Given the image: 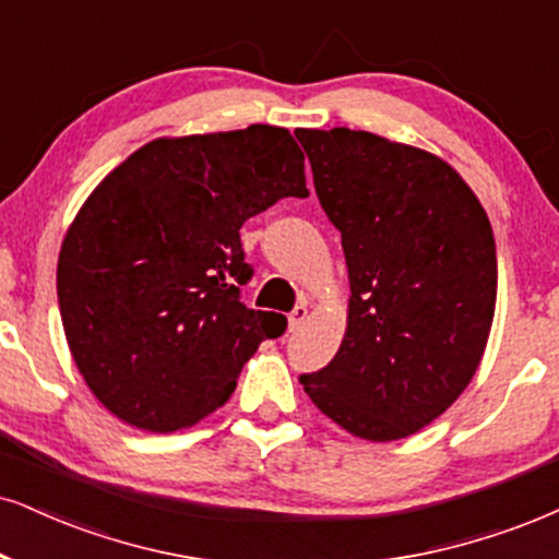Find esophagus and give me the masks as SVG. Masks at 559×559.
Returning <instances> with one entry per match:
<instances>
[{
	"label": "esophagus",
	"mask_w": 559,
	"mask_h": 559,
	"mask_svg": "<svg viewBox=\"0 0 559 559\" xmlns=\"http://www.w3.org/2000/svg\"><path fill=\"white\" fill-rule=\"evenodd\" d=\"M306 319H308V308L300 302V306H295L293 313L287 316V326H290V332H298V329L302 326V321H306Z\"/></svg>",
	"instance_id": "34e87169"
}]
</instances>
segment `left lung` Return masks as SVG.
Masks as SVG:
<instances>
[{
	"label": "left lung",
	"mask_w": 559,
	"mask_h": 559,
	"mask_svg": "<svg viewBox=\"0 0 559 559\" xmlns=\"http://www.w3.org/2000/svg\"><path fill=\"white\" fill-rule=\"evenodd\" d=\"M342 233L347 334L300 376L329 419L385 443L423 430L477 373L498 298L492 225L440 157L353 129L295 132Z\"/></svg>",
	"instance_id": "1"
}]
</instances>
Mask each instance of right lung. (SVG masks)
Masks as SVG:
<instances>
[{
  "instance_id": "1",
  "label": "right lung",
  "mask_w": 559,
  "mask_h": 559,
  "mask_svg": "<svg viewBox=\"0 0 559 559\" xmlns=\"http://www.w3.org/2000/svg\"><path fill=\"white\" fill-rule=\"evenodd\" d=\"M282 127L153 140L114 168L69 225L57 293L64 334L95 399L150 432L191 427L236 391L248 357L285 332L240 302L251 280L240 227L308 197Z\"/></svg>"
}]
</instances>
